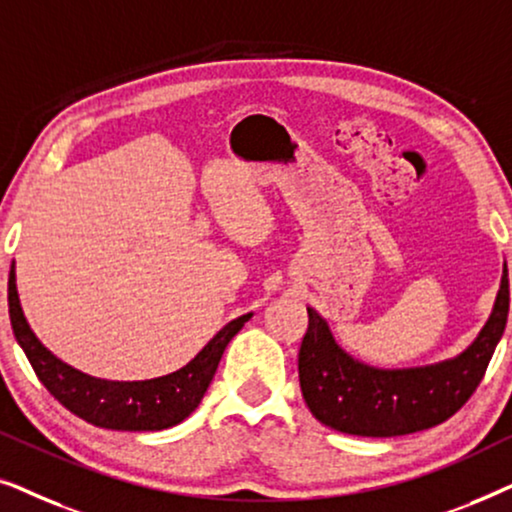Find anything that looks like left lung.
<instances>
[{
    "label": "left lung",
    "instance_id": "left-lung-1",
    "mask_svg": "<svg viewBox=\"0 0 512 512\" xmlns=\"http://www.w3.org/2000/svg\"><path fill=\"white\" fill-rule=\"evenodd\" d=\"M508 268L485 326L464 352L410 368H377L354 359L335 340L328 321L307 307V333L298 352L300 391L328 429L366 438L408 436L443 424L478 387L506 331Z\"/></svg>",
    "mask_w": 512,
    "mask_h": 512
}]
</instances>
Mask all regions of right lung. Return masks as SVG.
<instances>
[{"label": "right lung", "instance_id": "1", "mask_svg": "<svg viewBox=\"0 0 512 512\" xmlns=\"http://www.w3.org/2000/svg\"><path fill=\"white\" fill-rule=\"evenodd\" d=\"M9 317L20 349L53 398L83 422L111 431H163L191 415L219 368L228 342L242 331L251 312L228 321L184 368L153 380H104L83 373L44 347L27 324L16 286V261L9 272Z\"/></svg>", "mask_w": 512, "mask_h": 512}]
</instances>
